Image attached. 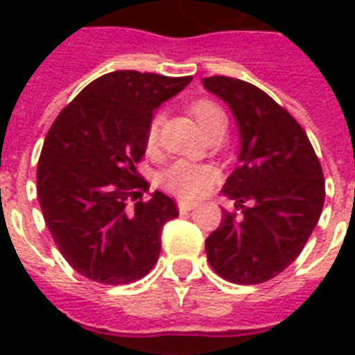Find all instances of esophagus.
<instances>
[{
	"label": "esophagus",
	"mask_w": 355,
	"mask_h": 355,
	"mask_svg": "<svg viewBox=\"0 0 355 355\" xmlns=\"http://www.w3.org/2000/svg\"><path fill=\"white\" fill-rule=\"evenodd\" d=\"M196 207H198L196 201H178V211H180V213H188V211H192V209Z\"/></svg>",
	"instance_id": "esophagus-1"
}]
</instances>
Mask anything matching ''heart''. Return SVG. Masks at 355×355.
I'll return each instance as SVG.
<instances>
[{
	"label": "heart",
	"instance_id": "1",
	"mask_svg": "<svg viewBox=\"0 0 355 355\" xmlns=\"http://www.w3.org/2000/svg\"><path fill=\"white\" fill-rule=\"evenodd\" d=\"M190 112L196 117L201 131H207L211 125L226 119L223 110L211 101H196L190 106ZM155 132H157V117L152 121L150 131H148L150 142L155 139ZM213 180H215V171L211 167L186 162V159L175 162L162 173V184L169 192L177 193L180 198H198L201 193L207 192L209 186L213 184Z\"/></svg>",
	"mask_w": 355,
	"mask_h": 355
}]
</instances>
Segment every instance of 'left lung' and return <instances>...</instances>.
Wrapping results in <instances>:
<instances>
[{
	"label": "left lung",
	"mask_w": 355,
	"mask_h": 355,
	"mask_svg": "<svg viewBox=\"0 0 355 355\" xmlns=\"http://www.w3.org/2000/svg\"><path fill=\"white\" fill-rule=\"evenodd\" d=\"M203 87L228 104L238 123L239 167L223 193L243 213L236 218L224 211L205 239L207 261L232 283H264L312 236L325 200L323 171L304 129L264 91L226 76L205 78Z\"/></svg>",
	"instance_id": "1"
}]
</instances>
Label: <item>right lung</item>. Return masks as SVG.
<instances>
[{"label":"right lung","instance_id":"right-lung-1","mask_svg":"<svg viewBox=\"0 0 355 355\" xmlns=\"http://www.w3.org/2000/svg\"><path fill=\"white\" fill-rule=\"evenodd\" d=\"M192 81L117 70L89 83L66 106L43 142L37 198L51 236L68 264L93 282L125 285L157 262L165 223L177 203L148 190L137 171L154 112Z\"/></svg>","mask_w":355,"mask_h":355}]
</instances>
